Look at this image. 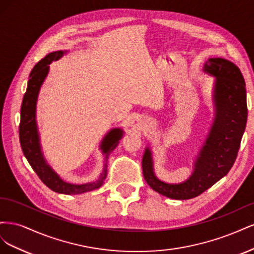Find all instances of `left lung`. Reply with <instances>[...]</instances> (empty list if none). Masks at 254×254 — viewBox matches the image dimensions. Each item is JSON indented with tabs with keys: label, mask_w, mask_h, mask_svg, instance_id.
Masks as SVG:
<instances>
[{
	"label": "left lung",
	"mask_w": 254,
	"mask_h": 254,
	"mask_svg": "<svg viewBox=\"0 0 254 254\" xmlns=\"http://www.w3.org/2000/svg\"><path fill=\"white\" fill-rule=\"evenodd\" d=\"M203 71L215 77V119L190 178L178 184L159 180L153 173L151 151L146 147L143 176L148 186L165 197L187 200L202 194L225 177L233 166L247 124L246 83L238 66L224 58H210Z\"/></svg>",
	"instance_id": "8db88e82"
}]
</instances>
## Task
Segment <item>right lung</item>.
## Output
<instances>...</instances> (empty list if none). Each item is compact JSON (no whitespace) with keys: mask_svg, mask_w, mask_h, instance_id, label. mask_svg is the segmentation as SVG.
<instances>
[{"mask_svg":"<svg viewBox=\"0 0 254 254\" xmlns=\"http://www.w3.org/2000/svg\"><path fill=\"white\" fill-rule=\"evenodd\" d=\"M64 54H65V52L63 51L49 54V55L41 59L30 72L27 89L21 106L19 136L23 153H24L34 172L45 186L52 190L56 191V193L76 195L99 189L103 186L104 180L107 177V161H108L110 152L118 146L124 131L121 128H113L104 136L101 143V149L105 155V164L104 170L96 181L84 184L67 183L61 179L57 173L47 163L41 150L39 132H38L36 122V105L40 88L49 74V64H52V61H56L63 57Z\"/></svg>","mask_w":254,"mask_h":254,"instance_id":"1","label":"right lung"}]
</instances>
